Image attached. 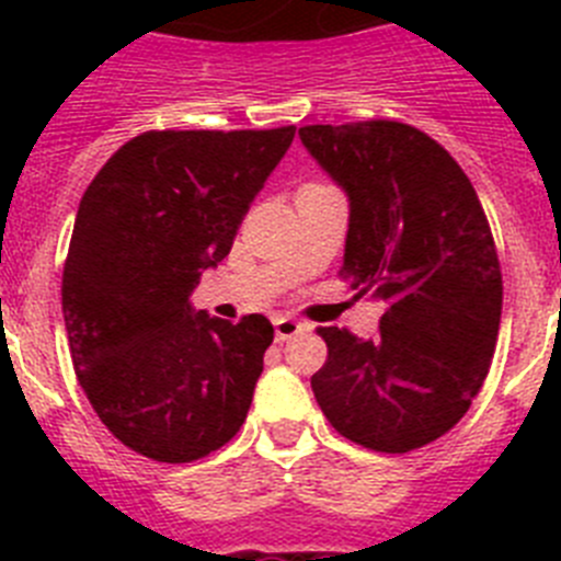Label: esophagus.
Returning a JSON list of instances; mask_svg holds the SVG:
<instances>
[{
  "label": "esophagus",
  "mask_w": 561,
  "mask_h": 561,
  "mask_svg": "<svg viewBox=\"0 0 561 561\" xmlns=\"http://www.w3.org/2000/svg\"><path fill=\"white\" fill-rule=\"evenodd\" d=\"M275 340L277 342H286L291 340V336L304 334V331H309V325L300 323V320H295V317H275Z\"/></svg>",
  "instance_id": "1"
}]
</instances>
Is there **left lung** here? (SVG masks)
<instances>
[{
  "label": "left lung",
  "mask_w": 561,
  "mask_h": 561,
  "mask_svg": "<svg viewBox=\"0 0 561 561\" xmlns=\"http://www.w3.org/2000/svg\"><path fill=\"white\" fill-rule=\"evenodd\" d=\"M300 140L348 196L340 275L385 306L379 334L325 325L311 390L331 427L376 453H410L466 415L492 365L503 309L494 238L444 146L396 121L304 126Z\"/></svg>",
  "instance_id": "left-lung-1"
}]
</instances>
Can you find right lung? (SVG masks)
<instances>
[{
  "instance_id": "right-lung-1",
  "label": "right lung",
  "mask_w": 561,
  "mask_h": 561,
  "mask_svg": "<svg viewBox=\"0 0 561 561\" xmlns=\"http://www.w3.org/2000/svg\"><path fill=\"white\" fill-rule=\"evenodd\" d=\"M295 140L266 131H146L108 157L76 216L61 280L78 381L128 449L191 463L241 430L272 345L191 306L227 257L252 199Z\"/></svg>"
}]
</instances>
